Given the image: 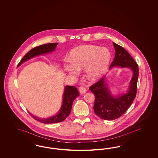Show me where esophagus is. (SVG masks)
Here are the masks:
<instances>
[{
	"mask_svg": "<svg viewBox=\"0 0 158 158\" xmlns=\"http://www.w3.org/2000/svg\"><path fill=\"white\" fill-rule=\"evenodd\" d=\"M79 91H80V93H81V94H85L86 93V88L84 87H83V86L80 87V88H79Z\"/></svg>",
	"mask_w": 158,
	"mask_h": 158,
	"instance_id": "34e87169",
	"label": "esophagus"
}]
</instances>
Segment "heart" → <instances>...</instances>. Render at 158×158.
Returning <instances> with one entry per match:
<instances>
[{
  "label": "heart",
  "mask_w": 158,
  "mask_h": 158,
  "mask_svg": "<svg viewBox=\"0 0 158 158\" xmlns=\"http://www.w3.org/2000/svg\"><path fill=\"white\" fill-rule=\"evenodd\" d=\"M111 54L109 50L94 45H83L72 49L70 52V62L64 65V69L71 75H77L79 69H85L87 78L95 81L105 73L110 65Z\"/></svg>",
  "instance_id": "1"
}]
</instances>
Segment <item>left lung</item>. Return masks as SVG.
I'll return each mask as SVG.
<instances>
[{"label":"left lung","mask_w":158,"mask_h":158,"mask_svg":"<svg viewBox=\"0 0 158 158\" xmlns=\"http://www.w3.org/2000/svg\"><path fill=\"white\" fill-rule=\"evenodd\" d=\"M115 56L110 69L114 67L129 68L133 72L130 81L129 87L126 93L114 96L112 94L106 77H103L89 89L95 96L94 110L96 115L104 120L116 119L127 110L132 104L137 93V85L139 77V67L134 59L124 48L113 42Z\"/></svg>","instance_id":"left-lung-1"}]
</instances>
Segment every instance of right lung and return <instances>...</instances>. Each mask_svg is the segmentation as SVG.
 I'll return each instance as SVG.
<instances>
[{
    "instance_id": "obj_1",
    "label": "right lung",
    "mask_w": 158,
    "mask_h": 158,
    "mask_svg": "<svg viewBox=\"0 0 158 158\" xmlns=\"http://www.w3.org/2000/svg\"><path fill=\"white\" fill-rule=\"evenodd\" d=\"M57 44L58 43H48L34 48L24 56V57L22 58V60L18 64L17 67H19L22 64L29 59H31L32 58L53 52L55 50ZM79 96V93L75 86H65L62 97V105L56 115L48 118H40L31 114L30 112H29V114H30L35 119L43 123L48 124L61 122L65 119L70 114L73 102L77 97Z\"/></svg>"
}]
</instances>
